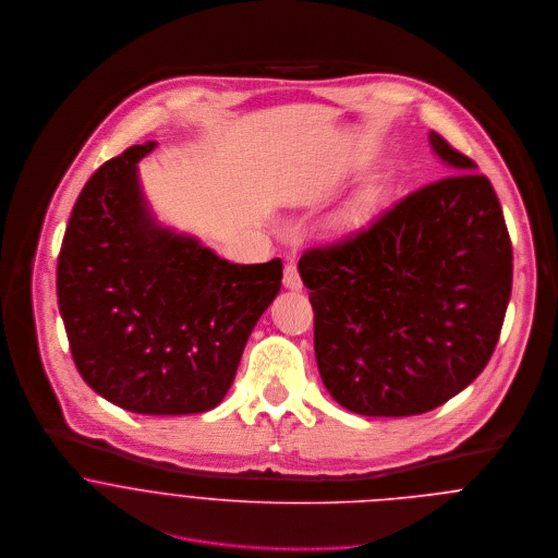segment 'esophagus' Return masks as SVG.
<instances>
[{"label": "esophagus", "mask_w": 558, "mask_h": 558, "mask_svg": "<svg viewBox=\"0 0 558 558\" xmlns=\"http://www.w3.org/2000/svg\"><path fill=\"white\" fill-rule=\"evenodd\" d=\"M283 286H286L288 290H294V292L303 290V281H301V277H299V270H296V264H294V262H288V264H286V270H283Z\"/></svg>", "instance_id": "34e87169"}]
</instances>
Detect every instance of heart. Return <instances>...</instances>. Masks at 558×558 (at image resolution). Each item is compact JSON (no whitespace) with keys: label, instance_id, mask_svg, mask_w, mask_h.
<instances>
[{"label":"heart","instance_id":"1","mask_svg":"<svg viewBox=\"0 0 558 558\" xmlns=\"http://www.w3.org/2000/svg\"><path fill=\"white\" fill-rule=\"evenodd\" d=\"M372 209V196H360L349 209H347V214H344V222L347 225H357V222H362L364 218H368V214H371Z\"/></svg>","mask_w":558,"mask_h":558}]
</instances>
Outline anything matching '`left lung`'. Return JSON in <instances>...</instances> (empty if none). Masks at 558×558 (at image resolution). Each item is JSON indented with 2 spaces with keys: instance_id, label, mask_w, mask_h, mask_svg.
Here are the masks:
<instances>
[{
  "instance_id": "1",
  "label": "left lung",
  "mask_w": 558,
  "mask_h": 558,
  "mask_svg": "<svg viewBox=\"0 0 558 558\" xmlns=\"http://www.w3.org/2000/svg\"><path fill=\"white\" fill-rule=\"evenodd\" d=\"M428 143L454 175L299 262L323 383L360 415H417L463 391L492 360L511 299L513 251L492 182L439 134Z\"/></svg>"
}]
</instances>
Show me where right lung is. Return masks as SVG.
<instances>
[{
    "instance_id": "add662e5",
    "label": "right lung",
    "mask_w": 558,
    "mask_h": 558,
    "mask_svg": "<svg viewBox=\"0 0 558 558\" xmlns=\"http://www.w3.org/2000/svg\"><path fill=\"white\" fill-rule=\"evenodd\" d=\"M158 143L108 160L80 192L58 257V307L82 378L143 415L214 409L246 340L281 290V259L231 264L162 225L138 162Z\"/></svg>"
}]
</instances>
